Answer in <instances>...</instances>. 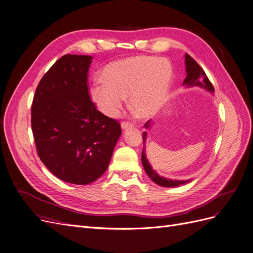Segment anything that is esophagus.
Masks as SVG:
<instances>
[{"instance_id":"esophagus-1","label":"esophagus","mask_w":253,"mask_h":253,"mask_svg":"<svg viewBox=\"0 0 253 253\" xmlns=\"http://www.w3.org/2000/svg\"><path fill=\"white\" fill-rule=\"evenodd\" d=\"M133 126L129 124V122H121V128L122 129H128L131 128Z\"/></svg>"}]
</instances>
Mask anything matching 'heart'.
Instances as JSON below:
<instances>
[{"instance_id":"1","label":"heart","mask_w":253,"mask_h":253,"mask_svg":"<svg viewBox=\"0 0 253 253\" xmlns=\"http://www.w3.org/2000/svg\"><path fill=\"white\" fill-rule=\"evenodd\" d=\"M172 78L169 60L127 57L106 65L102 71L103 82L91 84L88 95L98 110L111 118L118 116L128 96L129 109L136 116L150 119L166 103Z\"/></svg>"}]
</instances>
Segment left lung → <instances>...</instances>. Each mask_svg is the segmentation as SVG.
I'll return each mask as SVG.
<instances>
[{
    "mask_svg": "<svg viewBox=\"0 0 253 253\" xmlns=\"http://www.w3.org/2000/svg\"><path fill=\"white\" fill-rule=\"evenodd\" d=\"M185 63H186V72H187V77L183 80L182 85H185L186 87H192V86H200L202 88H205L210 93H214V87L212 85V83L209 81L208 77H207L206 73L203 71V68L197 64L196 61L190 57L188 53L185 55ZM151 120L145 122L144 127L145 128H150L151 127ZM142 139H143V150H142V154H141V163L143 166V169L145 173L148 174L149 177L157 183L158 186L162 187H178L181 185H185V183L189 182L191 179L187 180H178V179H169L166 178L164 176H160L155 170H153L152 166L150 165L149 160L147 158V155H145V140H147L148 134L147 132H143L142 134Z\"/></svg>",
    "mask_w": 253,
    "mask_h": 253,
    "instance_id": "left-lung-1",
    "label": "left lung"
}]
</instances>
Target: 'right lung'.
Masks as SVG:
<instances>
[{
    "label": "right lung",
    "instance_id": "right-lung-1",
    "mask_svg": "<svg viewBox=\"0 0 253 253\" xmlns=\"http://www.w3.org/2000/svg\"><path fill=\"white\" fill-rule=\"evenodd\" d=\"M90 56L65 55L43 76L32 106L38 155L65 182L88 185L106 171L121 135L119 122L90 100Z\"/></svg>",
    "mask_w": 253,
    "mask_h": 253
}]
</instances>
